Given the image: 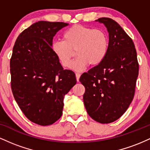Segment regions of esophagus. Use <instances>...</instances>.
<instances>
[{"label": "esophagus", "instance_id": "obj_1", "mask_svg": "<svg viewBox=\"0 0 150 150\" xmlns=\"http://www.w3.org/2000/svg\"><path fill=\"white\" fill-rule=\"evenodd\" d=\"M80 73H75V76H76V80L77 82H79V80H80Z\"/></svg>", "mask_w": 150, "mask_h": 150}]
</instances>
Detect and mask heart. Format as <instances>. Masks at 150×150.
<instances>
[{
	"label": "heart",
	"mask_w": 150,
	"mask_h": 150,
	"mask_svg": "<svg viewBox=\"0 0 150 150\" xmlns=\"http://www.w3.org/2000/svg\"><path fill=\"white\" fill-rule=\"evenodd\" d=\"M53 54L64 68H70L74 56H79L72 65L75 70H82L89 64L97 65L104 60L108 49V37L101 29L75 25L63 34V40L52 44Z\"/></svg>",
	"instance_id": "heart-1"
}]
</instances>
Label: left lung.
<instances>
[{
    "label": "left lung",
    "instance_id": "left-lung-1",
    "mask_svg": "<svg viewBox=\"0 0 150 150\" xmlns=\"http://www.w3.org/2000/svg\"><path fill=\"white\" fill-rule=\"evenodd\" d=\"M109 35L104 60L80 77L85 87L83 101L89 116L100 123H110L125 112L134 97L139 63L134 43L115 20L98 19Z\"/></svg>",
    "mask_w": 150,
    "mask_h": 150
}]
</instances>
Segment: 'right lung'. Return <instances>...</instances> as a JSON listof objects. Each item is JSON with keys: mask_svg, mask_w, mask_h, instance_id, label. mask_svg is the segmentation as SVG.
Instances as JSON below:
<instances>
[{"mask_svg": "<svg viewBox=\"0 0 150 150\" xmlns=\"http://www.w3.org/2000/svg\"><path fill=\"white\" fill-rule=\"evenodd\" d=\"M68 25L61 22L34 23L17 38L10 58L15 101L29 120L43 126L61 118L65 94L77 82L74 72L63 69L51 49L53 37Z\"/></svg>", "mask_w": 150, "mask_h": 150, "instance_id": "right-lung-1", "label": "right lung"}]
</instances>
